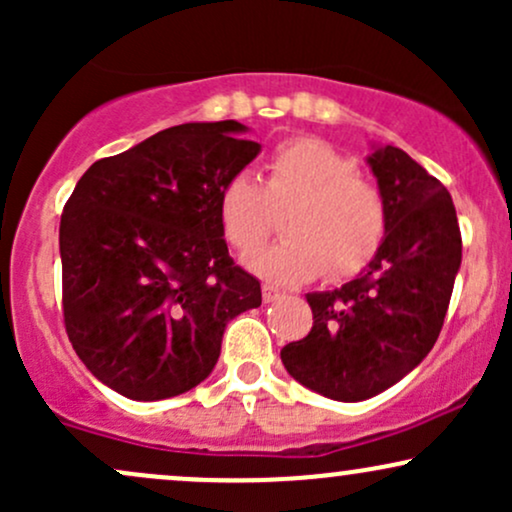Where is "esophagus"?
I'll return each instance as SVG.
<instances>
[{"label":"esophagus","mask_w":512,"mask_h":512,"mask_svg":"<svg viewBox=\"0 0 512 512\" xmlns=\"http://www.w3.org/2000/svg\"><path fill=\"white\" fill-rule=\"evenodd\" d=\"M281 296V291L276 289V286H272V284H264L262 286V301L264 303H272V301H276V298Z\"/></svg>","instance_id":"34e87169"}]
</instances>
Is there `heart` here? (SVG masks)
<instances>
[{
  "instance_id": "heart-1",
  "label": "heart",
  "mask_w": 512,
  "mask_h": 512,
  "mask_svg": "<svg viewBox=\"0 0 512 512\" xmlns=\"http://www.w3.org/2000/svg\"><path fill=\"white\" fill-rule=\"evenodd\" d=\"M276 248L250 260L274 284H301L327 269L330 279L361 272L380 250L385 199L358 175L354 158L315 137L281 142L267 158V180L238 170L219 192L223 236L243 257L257 255L285 211Z\"/></svg>"
}]
</instances>
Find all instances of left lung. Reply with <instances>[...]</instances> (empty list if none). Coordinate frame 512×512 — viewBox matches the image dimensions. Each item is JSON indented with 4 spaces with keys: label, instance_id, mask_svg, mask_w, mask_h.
Wrapping results in <instances>:
<instances>
[{
    "label": "left lung",
    "instance_id": "8db88e82",
    "mask_svg": "<svg viewBox=\"0 0 512 512\" xmlns=\"http://www.w3.org/2000/svg\"><path fill=\"white\" fill-rule=\"evenodd\" d=\"M368 166L387 209L383 245L342 289L305 296L313 327L281 349L298 383L337 402L380 395L424 361L443 330L462 262L443 182L397 146L370 154Z\"/></svg>",
    "mask_w": 512,
    "mask_h": 512
}]
</instances>
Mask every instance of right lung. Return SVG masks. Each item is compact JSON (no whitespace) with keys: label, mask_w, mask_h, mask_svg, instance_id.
I'll return each mask as SVG.
<instances>
[{"label":"right lung","mask_w":512,"mask_h":512,"mask_svg":"<svg viewBox=\"0 0 512 512\" xmlns=\"http://www.w3.org/2000/svg\"><path fill=\"white\" fill-rule=\"evenodd\" d=\"M236 120L168 127L81 175L60 221L62 313L84 366L156 402L202 383L233 317L260 308L228 255L223 182L260 154Z\"/></svg>","instance_id":"add662e5"}]
</instances>
